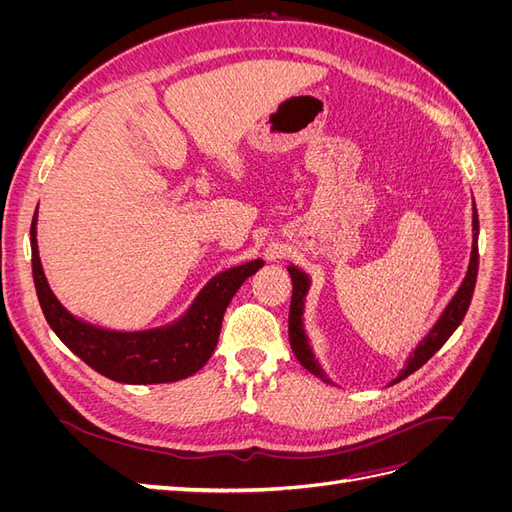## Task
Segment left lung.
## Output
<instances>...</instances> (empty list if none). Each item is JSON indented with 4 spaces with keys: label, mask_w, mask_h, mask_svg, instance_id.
I'll return each instance as SVG.
<instances>
[{
    "label": "left lung",
    "mask_w": 512,
    "mask_h": 512,
    "mask_svg": "<svg viewBox=\"0 0 512 512\" xmlns=\"http://www.w3.org/2000/svg\"><path fill=\"white\" fill-rule=\"evenodd\" d=\"M288 271L292 277V301H290V316H288V335H290L292 352L299 359V363L307 371H312L316 378H320L322 382H331L327 376H324V371L320 369L318 361L314 359V354H312V350H309V344H307V337L303 333V318L301 316H303V299H305V292L309 288V280H307V275L301 273L297 267H288ZM476 275H478V215H476V207H474V243H472V258H470L466 280H463L453 301L448 303V307L444 309V314L436 322V327H433L423 342L418 344V348L408 359L406 367L401 369V374L391 384L408 378L418 367H423L431 359V356L446 344V339L455 333V329L459 327L463 316H466L468 307H470L474 286H476Z\"/></svg>",
    "instance_id": "left-lung-1"
}]
</instances>
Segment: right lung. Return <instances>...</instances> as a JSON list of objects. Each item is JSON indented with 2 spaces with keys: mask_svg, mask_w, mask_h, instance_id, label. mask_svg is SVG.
<instances>
[{
  "mask_svg": "<svg viewBox=\"0 0 512 512\" xmlns=\"http://www.w3.org/2000/svg\"><path fill=\"white\" fill-rule=\"evenodd\" d=\"M265 262L252 260L228 269L205 286L177 324L145 333L102 331L70 316L51 292L38 258L36 215L32 222V271L46 322L76 356L98 374L128 384L183 380L203 367L218 346L224 312L247 277Z\"/></svg>",
  "mask_w": 512,
  "mask_h": 512,
  "instance_id": "right-lung-1",
  "label": "right lung"
}]
</instances>
